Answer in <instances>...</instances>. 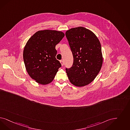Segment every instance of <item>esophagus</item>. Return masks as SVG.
<instances>
[{"mask_svg": "<svg viewBox=\"0 0 130 130\" xmlns=\"http://www.w3.org/2000/svg\"><path fill=\"white\" fill-rule=\"evenodd\" d=\"M60 62L61 64V66H63V65H64V62L62 60H60Z\"/></svg>", "mask_w": 130, "mask_h": 130, "instance_id": "1", "label": "esophagus"}]
</instances>
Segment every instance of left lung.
Here are the masks:
<instances>
[{"label":"left lung","instance_id":"8db88e82","mask_svg":"<svg viewBox=\"0 0 130 130\" xmlns=\"http://www.w3.org/2000/svg\"><path fill=\"white\" fill-rule=\"evenodd\" d=\"M65 35L73 56V64L66 69L73 85L83 87L94 80L103 64L101 46L97 36L85 27L72 28Z\"/></svg>","mask_w":130,"mask_h":130}]
</instances>
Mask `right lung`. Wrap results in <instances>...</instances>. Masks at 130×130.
Masks as SVG:
<instances>
[{
    "instance_id": "right-lung-1",
    "label": "right lung",
    "mask_w": 130,
    "mask_h": 130,
    "mask_svg": "<svg viewBox=\"0 0 130 130\" xmlns=\"http://www.w3.org/2000/svg\"><path fill=\"white\" fill-rule=\"evenodd\" d=\"M65 36L61 31H36L24 46L23 58L27 73L36 83L46 85L54 80L61 64L56 58V45Z\"/></svg>"
}]
</instances>
